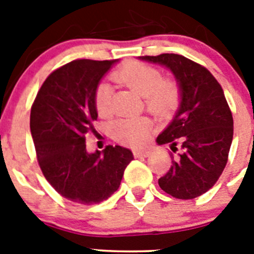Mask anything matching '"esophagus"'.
Listing matches in <instances>:
<instances>
[{"instance_id":"34e87169","label":"esophagus","mask_w":254,"mask_h":254,"mask_svg":"<svg viewBox=\"0 0 254 254\" xmlns=\"http://www.w3.org/2000/svg\"><path fill=\"white\" fill-rule=\"evenodd\" d=\"M150 154H151V151L146 149L134 150L133 151V155L136 156V158H147V156H150Z\"/></svg>"}]
</instances>
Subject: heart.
I'll return each instance as SVG.
<instances>
[{
  "instance_id": "b5f03b06",
  "label": "heart",
  "mask_w": 254,
  "mask_h": 254,
  "mask_svg": "<svg viewBox=\"0 0 254 254\" xmlns=\"http://www.w3.org/2000/svg\"><path fill=\"white\" fill-rule=\"evenodd\" d=\"M113 80L125 85L143 98L145 108L158 118H165L176 112L181 102V86L173 77H163L154 66L129 61L113 73ZM96 111L102 117L112 112V89L105 82L95 91ZM152 122L146 117L121 118L112 125V136L120 142L142 145L149 138Z\"/></svg>"
}]
</instances>
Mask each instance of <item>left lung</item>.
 Instances as JSON below:
<instances>
[{
    "label": "left lung",
    "mask_w": 254,
    "mask_h": 254,
    "mask_svg": "<svg viewBox=\"0 0 254 254\" xmlns=\"http://www.w3.org/2000/svg\"><path fill=\"white\" fill-rule=\"evenodd\" d=\"M141 60L168 67L181 86L178 112L156 138L176 152L170 154L173 165L159 186L176 198H196L216 183L228 163L234 122L223 87L206 67L181 55Z\"/></svg>",
    "instance_id": "left-lung-1"
}]
</instances>
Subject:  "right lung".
I'll use <instances>...</instances> for the list:
<instances>
[{
    "instance_id": "1",
    "label": "right lung",
    "mask_w": 254,
    "mask_h": 254,
    "mask_svg": "<svg viewBox=\"0 0 254 254\" xmlns=\"http://www.w3.org/2000/svg\"><path fill=\"white\" fill-rule=\"evenodd\" d=\"M114 62L66 64L46 78L31 105L30 131L43 176L61 196L81 205L111 197L133 159L131 150L118 145L86 151L85 134L98 118L95 91Z\"/></svg>"
}]
</instances>
